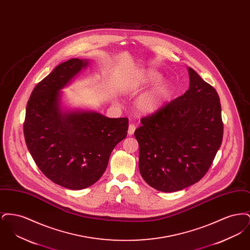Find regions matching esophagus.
Segmentation results:
<instances>
[{
    "instance_id": "obj_1",
    "label": "esophagus",
    "mask_w": 250,
    "mask_h": 250,
    "mask_svg": "<svg viewBox=\"0 0 250 250\" xmlns=\"http://www.w3.org/2000/svg\"><path fill=\"white\" fill-rule=\"evenodd\" d=\"M135 129H136V125H133V124H130V125H129V126H128V131H127L128 135H129V136L133 135V134H134V132H135Z\"/></svg>"
}]
</instances>
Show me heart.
<instances>
[{"instance_id":"obj_1","label":"heart","mask_w":250,"mask_h":250,"mask_svg":"<svg viewBox=\"0 0 250 250\" xmlns=\"http://www.w3.org/2000/svg\"><path fill=\"white\" fill-rule=\"evenodd\" d=\"M161 79V75L155 71H147L144 73L142 78L132 85V91H139L143 87L158 82ZM170 87L167 82H161L156 84L154 88H152L147 93L143 94L136 103L137 108L146 114L155 113L159 110L166 102L167 98L169 95Z\"/></svg>"}]
</instances>
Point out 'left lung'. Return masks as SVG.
Wrapping results in <instances>:
<instances>
[{"label": "left lung", "mask_w": 250, "mask_h": 250, "mask_svg": "<svg viewBox=\"0 0 250 250\" xmlns=\"http://www.w3.org/2000/svg\"><path fill=\"white\" fill-rule=\"evenodd\" d=\"M188 90L135 130L139 168L156 190L175 192L199 182L212 165L223 138L219 96L214 87L188 67Z\"/></svg>", "instance_id": "left-lung-1"}]
</instances>
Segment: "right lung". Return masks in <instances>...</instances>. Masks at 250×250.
<instances>
[{
  "instance_id": "add662e5",
  "label": "right lung",
  "mask_w": 250,
  "mask_h": 250,
  "mask_svg": "<svg viewBox=\"0 0 250 250\" xmlns=\"http://www.w3.org/2000/svg\"><path fill=\"white\" fill-rule=\"evenodd\" d=\"M88 65V59H70L56 66L34 89L24 122L26 145L39 169L72 190L99 180L112 150L128 129L127 118L62 107V90Z\"/></svg>"
}]
</instances>
